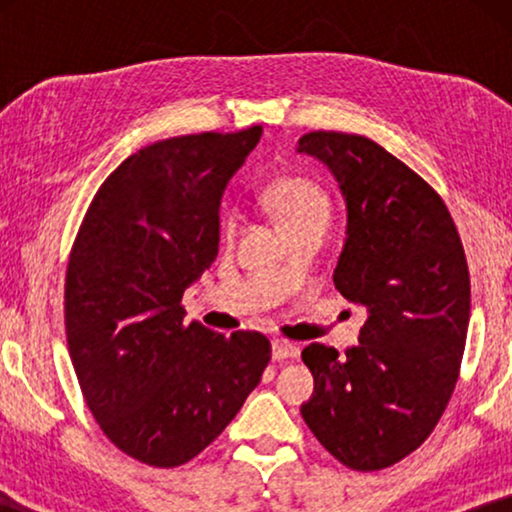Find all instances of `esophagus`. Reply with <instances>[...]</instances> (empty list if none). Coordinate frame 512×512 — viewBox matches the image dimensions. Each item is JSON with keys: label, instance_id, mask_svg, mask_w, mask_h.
Wrapping results in <instances>:
<instances>
[{"label": "esophagus", "instance_id": "34e87169", "mask_svg": "<svg viewBox=\"0 0 512 512\" xmlns=\"http://www.w3.org/2000/svg\"><path fill=\"white\" fill-rule=\"evenodd\" d=\"M300 354V349L293 345L289 340H282V338H275L272 340V359L277 361H284V359H296Z\"/></svg>", "mask_w": 512, "mask_h": 512}]
</instances>
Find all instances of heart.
Returning <instances> with one entry per match:
<instances>
[{
    "label": "heart",
    "instance_id": "obj_1",
    "mask_svg": "<svg viewBox=\"0 0 512 512\" xmlns=\"http://www.w3.org/2000/svg\"><path fill=\"white\" fill-rule=\"evenodd\" d=\"M263 205L275 216L286 235L312 226H328L331 221V198L317 179L303 174H286L277 177L263 191ZM237 219L233 214L226 219V233L233 235Z\"/></svg>",
    "mask_w": 512,
    "mask_h": 512
}]
</instances>
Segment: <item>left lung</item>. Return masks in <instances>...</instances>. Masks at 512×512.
<instances>
[{
  "mask_svg": "<svg viewBox=\"0 0 512 512\" xmlns=\"http://www.w3.org/2000/svg\"><path fill=\"white\" fill-rule=\"evenodd\" d=\"M317 156L347 200V242L333 284L368 312L361 345L312 342L305 424L340 464L382 471L415 452L450 403L471 317V275L445 202L403 160L363 135L314 130Z\"/></svg>",
  "mask_w": 512,
  "mask_h": 512,
  "instance_id": "8db88e82",
  "label": "left lung"
}]
</instances>
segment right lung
<instances>
[{"label": "right lung", "mask_w": 512, "mask_h": 512, "mask_svg": "<svg viewBox=\"0 0 512 512\" xmlns=\"http://www.w3.org/2000/svg\"><path fill=\"white\" fill-rule=\"evenodd\" d=\"M261 125L153 142L97 188L69 251L65 331L76 380L111 443L153 468L219 438L261 382L270 340L184 321V291L219 254L223 188Z\"/></svg>", "instance_id": "1"}]
</instances>
